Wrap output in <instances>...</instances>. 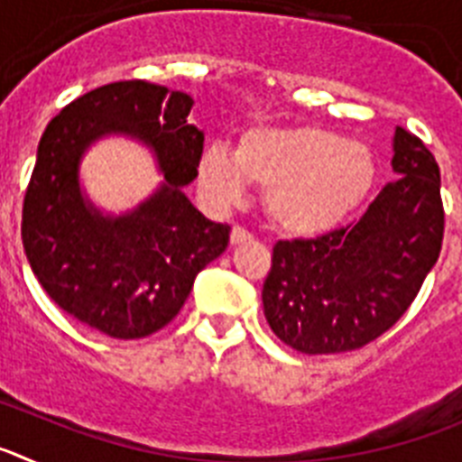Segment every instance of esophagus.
<instances>
[{
    "mask_svg": "<svg viewBox=\"0 0 462 462\" xmlns=\"http://www.w3.org/2000/svg\"><path fill=\"white\" fill-rule=\"evenodd\" d=\"M252 234L250 231H245L243 226H234L231 228V245H240V243H250Z\"/></svg>",
    "mask_w": 462,
    "mask_h": 462,
    "instance_id": "1",
    "label": "esophagus"
}]
</instances>
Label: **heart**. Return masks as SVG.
<instances>
[{"label": "heart", "instance_id": "b5f03b06", "mask_svg": "<svg viewBox=\"0 0 462 462\" xmlns=\"http://www.w3.org/2000/svg\"><path fill=\"white\" fill-rule=\"evenodd\" d=\"M373 180L374 159L363 143L312 125L252 126L236 150L210 143L199 157V187L212 206H234L254 182L266 187L271 222L298 238L345 222Z\"/></svg>", "mask_w": 462, "mask_h": 462}]
</instances>
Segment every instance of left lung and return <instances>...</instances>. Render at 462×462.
<instances>
[{
  "mask_svg": "<svg viewBox=\"0 0 462 462\" xmlns=\"http://www.w3.org/2000/svg\"><path fill=\"white\" fill-rule=\"evenodd\" d=\"M393 173L354 226L280 240L263 282V314L284 345L340 354L368 345L405 314L438 261L444 236L439 166L395 126Z\"/></svg>",
  "mask_w": 462,
  "mask_h": 462,
  "instance_id": "1",
  "label": "left lung"
}]
</instances>
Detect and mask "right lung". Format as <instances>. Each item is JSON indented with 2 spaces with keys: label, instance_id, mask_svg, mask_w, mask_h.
<instances>
[{
  "label": "right lung",
  "instance_id": "1",
  "mask_svg": "<svg viewBox=\"0 0 462 462\" xmlns=\"http://www.w3.org/2000/svg\"><path fill=\"white\" fill-rule=\"evenodd\" d=\"M191 106L185 92L122 80L64 106L39 141L23 206L24 254L64 312L108 337L164 328L196 275L226 250L231 228L203 217L185 194L203 152V132L187 120ZM108 135L145 144L162 175L148 199L120 216L94 207L79 185L82 157Z\"/></svg>",
  "mask_w": 462,
  "mask_h": 462
}]
</instances>
